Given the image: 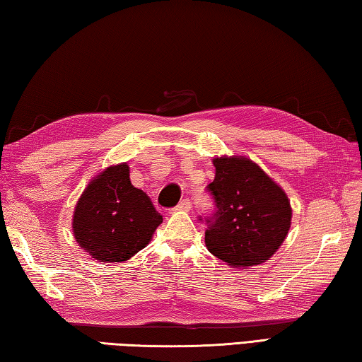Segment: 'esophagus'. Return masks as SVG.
Wrapping results in <instances>:
<instances>
[{
	"label": "esophagus",
	"instance_id": "1",
	"mask_svg": "<svg viewBox=\"0 0 362 362\" xmlns=\"http://www.w3.org/2000/svg\"><path fill=\"white\" fill-rule=\"evenodd\" d=\"M190 204H192V203H190L189 199H182V200L180 202L178 206L175 208V211H189V209H190Z\"/></svg>",
	"mask_w": 362,
	"mask_h": 362
}]
</instances>
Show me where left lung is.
I'll return each instance as SVG.
<instances>
[{"instance_id":"obj_1","label":"left lung","mask_w":362,"mask_h":362,"mask_svg":"<svg viewBox=\"0 0 362 362\" xmlns=\"http://www.w3.org/2000/svg\"><path fill=\"white\" fill-rule=\"evenodd\" d=\"M213 163L216 176L206 190L216 213L206 219L208 250L233 268L269 260L291 225L287 194L244 156H222Z\"/></svg>"}]
</instances>
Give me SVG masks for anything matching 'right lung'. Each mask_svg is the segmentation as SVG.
<instances>
[{"label": "right lung", "mask_w": 362, "mask_h": 362, "mask_svg": "<svg viewBox=\"0 0 362 362\" xmlns=\"http://www.w3.org/2000/svg\"><path fill=\"white\" fill-rule=\"evenodd\" d=\"M160 222L149 197L132 186L127 163H119L88 184L75 206L72 228L94 260L118 263L146 247Z\"/></svg>", "instance_id": "right-lung-1"}]
</instances>
